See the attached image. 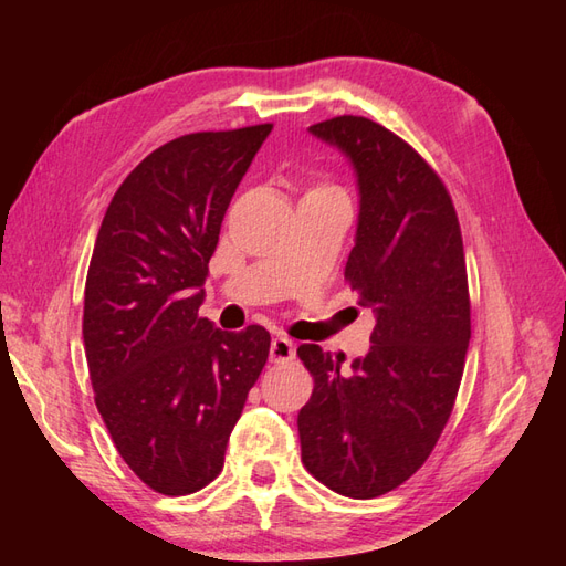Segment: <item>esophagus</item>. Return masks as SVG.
Listing matches in <instances>:
<instances>
[{
	"label": "esophagus",
	"instance_id": "1",
	"mask_svg": "<svg viewBox=\"0 0 566 566\" xmlns=\"http://www.w3.org/2000/svg\"><path fill=\"white\" fill-rule=\"evenodd\" d=\"M294 355H296V347L290 338H284V335H276V338H272V345H270L272 363H292Z\"/></svg>",
	"mask_w": 566,
	"mask_h": 566
}]
</instances>
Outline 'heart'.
I'll use <instances>...</instances> for the list:
<instances>
[{
	"label": "heart",
	"mask_w": 566,
	"mask_h": 566,
	"mask_svg": "<svg viewBox=\"0 0 566 566\" xmlns=\"http://www.w3.org/2000/svg\"><path fill=\"white\" fill-rule=\"evenodd\" d=\"M326 189H335V187L328 185V182H316V185H311V187L306 189V195H311V191H326Z\"/></svg>",
	"instance_id": "heart-1"
}]
</instances>
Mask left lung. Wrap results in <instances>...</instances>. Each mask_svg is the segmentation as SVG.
Listing matches in <instances>:
<instances>
[{
    "instance_id": "left-lung-1",
    "label": "left lung",
    "mask_w": 566,
    "mask_h": 566,
    "mask_svg": "<svg viewBox=\"0 0 566 566\" xmlns=\"http://www.w3.org/2000/svg\"><path fill=\"white\" fill-rule=\"evenodd\" d=\"M308 130L355 165L359 223L345 282L377 323L350 369L343 353L298 345L314 377L296 418L302 462L335 494L377 499L423 467L460 391L472 335L462 231L440 175L389 128L335 116Z\"/></svg>"
}]
</instances>
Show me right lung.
<instances>
[{
  "label": "right lung",
  "instance_id": "add662e5",
  "mask_svg": "<svg viewBox=\"0 0 566 566\" xmlns=\"http://www.w3.org/2000/svg\"><path fill=\"white\" fill-rule=\"evenodd\" d=\"M272 124L199 130L153 150L109 203L84 284L94 403L124 462L165 496L223 469L270 333L213 328L201 284L235 187Z\"/></svg>",
  "mask_w": 566,
  "mask_h": 566
}]
</instances>
